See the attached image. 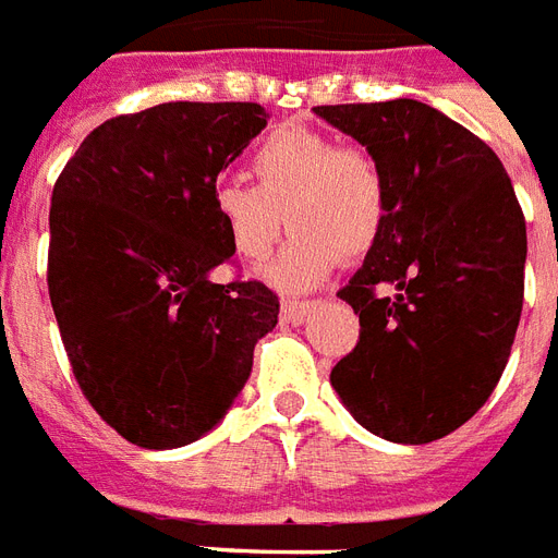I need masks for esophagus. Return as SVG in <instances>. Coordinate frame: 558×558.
I'll list each match as a JSON object with an SVG mask.
<instances>
[{
  "mask_svg": "<svg viewBox=\"0 0 558 558\" xmlns=\"http://www.w3.org/2000/svg\"><path fill=\"white\" fill-rule=\"evenodd\" d=\"M312 308H314V300H294V296H288V300H282L284 324H291V326L303 324Z\"/></svg>",
  "mask_w": 558,
  "mask_h": 558,
  "instance_id": "34e87169",
  "label": "esophagus"
}]
</instances>
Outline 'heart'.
<instances>
[{"label": "heart", "instance_id": "heart-1", "mask_svg": "<svg viewBox=\"0 0 558 558\" xmlns=\"http://www.w3.org/2000/svg\"><path fill=\"white\" fill-rule=\"evenodd\" d=\"M255 184L220 179L215 215L244 262H262L288 226L294 238L264 276L282 288H308L338 258H359L383 232L388 184L374 155L305 125H284L253 153Z\"/></svg>", "mask_w": 558, "mask_h": 558}]
</instances>
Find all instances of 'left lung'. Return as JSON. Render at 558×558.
<instances>
[{"instance_id": "1", "label": "left lung", "mask_w": 558, "mask_h": 558, "mask_svg": "<svg viewBox=\"0 0 558 558\" xmlns=\"http://www.w3.org/2000/svg\"><path fill=\"white\" fill-rule=\"evenodd\" d=\"M385 173L383 232L347 288L359 343L332 385L364 429L429 444L500 383L523 308L526 220L485 141L417 99L317 105Z\"/></svg>"}]
</instances>
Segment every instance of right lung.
Masks as SVG:
<instances>
[{
    "mask_svg": "<svg viewBox=\"0 0 558 558\" xmlns=\"http://www.w3.org/2000/svg\"><path fill=\"white\" fill-rule=\"evenodd\" d=\"M267 125L258 102H165L96 125L49 205V300L85 400L125 441L173 450L226 414L279 320L211 191Z\"/></svg>",
    "mask_w": 558,
    "mask_h": 558,
    "instance_id": "right-lung-1",
    "label": "right lung"
}]
</instances>
